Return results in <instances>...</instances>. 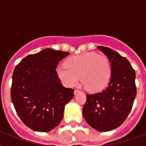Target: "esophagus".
Wrapping results in <instances>:
<instances>
[{"instance_id":"esophagus-1","label":"esophagus","mask_w":146,"mask_h":146,"mask_svg":"<svg viewBox=\"0 0 146 146\" xmlns=\"http://www.w3.org/2000/svg\"><path fill=\"white\" fill-rule=\"evenodd\" d=\"M80 92H81V91H79V90H74V95H77V94H79V93H80Z\"/></svg>"}]
</instances>
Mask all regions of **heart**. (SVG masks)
Here are the masks:
<instances>
[{
	"label": "heart",
	"instance_id": "obj_1",
	"mask_svg": "<svg viewBox=\"0 0 146 146\" xmlns=\"http://www.w3.org/2000/svg\"><path fill=\"white\" fill-rule=\"evenodd\" d=\"M56 74L66 87H73L79 82L91 92H98L106 88L111 77V65L106 55L96 52H85L69 58L66 65L56 68Z\"/></svg>",
	"mask_w": 146,
	"mask_h": 146
}]
</instances>
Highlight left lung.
Returning a JSON list of instances; mask_svg holds the SVG:
<instances>
[{
  "label": "left lung",
  "instance_id": "8db88e82",
  "mask_svg": "<svg viewBox=\"0 0 146 146\" xmlns=\"http://www.w3.org/2000/svg\"><path fill=\"white\" fill-rule=\"evenodd\" d=\"M108 58L111 77L100 93L86 94L82 114L86 122L97 131L116 129L126 120L136 97L135 72L126 58L109 47H97Z\"/></svg>",
  "mask_w": 146,
  "mask_h": 146
}]
</instances>
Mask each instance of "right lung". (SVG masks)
Wrapping results in <instances>:
<instances>
[{
  "mask_svg": "<svg viewBox=\"0 0 146 146\" xmlns=\"http://www.w3.org/2000/svg\"><path fill=\"white\" fill-rule=\"evenodd\" d=\"M68 55L47 48L24 58L14 70L11 101L22 121L34 131L56 127L74 96V90L64 87L56 74L58 62Z\"/></svg>",
  "mask_w": 146,
  "mask_h": 146,
  "instance_id": "add662e5",
  "label": "right lung"
}]
</instances>
